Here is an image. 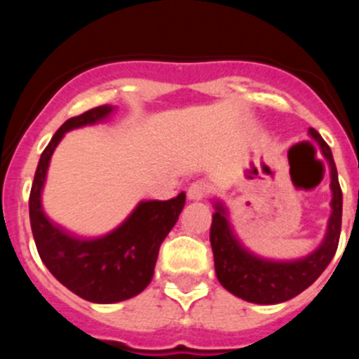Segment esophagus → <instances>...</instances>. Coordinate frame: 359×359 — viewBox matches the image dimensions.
<instances>
[{"mask_svg": "<svg viewBox=\"0 0 359 359\" xmlns=\"http://www.w3.org/2000/svg\"><path fill=\"white\" fill-rule=\"evenodd\" d=\"M208 193H210V186H208V184L201 182V180H198V182L191 184L189 189H187V200L200 201Z\"/></svg>", "mask_w": 359, "mask_h": 359, "instance_id": "obj_1", "label": "esophagus"}]
</instances>
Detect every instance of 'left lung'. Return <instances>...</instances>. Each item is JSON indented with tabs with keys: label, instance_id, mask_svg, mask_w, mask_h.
Segmentation results:
<instances>
[{
	"label": "left lung",
	"instance_id": "8db88e82",
	"mask_svg": "<svg viewBox=\"0 0 359 359\" xmlns=\"http://www.w3.org/2000/svg\"><path fill=\"white\" fill-rule=\"evenodd\" d=\"M309 135L320 144L321 153L330 165L332 179V215L323 243L313 253L297 260H271L255 255L233 233L226 206L215 201L210 227L215 274L227 292L247 302L280 304L293 299L320 278L337 252L342 224V191L330 147L314 128H309Z\"/></svg>",
	"mask_w": 359,
	"mask_h": 359
}]
</instances>
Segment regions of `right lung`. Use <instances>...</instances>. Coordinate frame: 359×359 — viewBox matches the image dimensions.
I'll return each mask as SVG.
<instances>
[{"instance_id":"right-lung-1","label":"right lung","mask_w":359,"mask_h":359,"mask_svg":"<svg viewBox=\"0 0 359 359\" xmlns=\"http://www.w3.org/2000/svg\"><path fill=\"white\" fill-rule=\"evenodd\" d=\"M112 106H99L67 119L39 158L29 196L32 236L50 273L81 299L112 304L139 295L151 283L158 252L179 220L186 193L168 201H140L125 222L99 238H83L46 217L41 191L50 158L66 132L109 118Z\"/></svg>"}]
</instances>
